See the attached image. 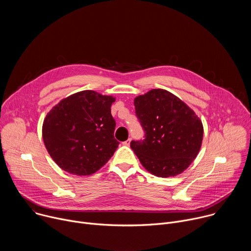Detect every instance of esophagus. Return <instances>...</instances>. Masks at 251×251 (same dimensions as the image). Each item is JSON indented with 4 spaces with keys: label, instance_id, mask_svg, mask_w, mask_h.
Returning <instances> with one entry per match:
<instances>
[{
    "label": "esophagus",
    "instance_id": "34e87169",
    "mask_svg": "<svg viewBox=\"0 0 251 251\" xmlns=\"http://www.w3.org/2000/svg\"><path fill=\"white\" fill-rule=\"evenodd\" d=\"M130 143H131V138H129L127 141H124V142H123V145H125V146H129V145H130Z\"/></svg>",
    "mask_w": 251,
    "mask_h": 251
}]
</instances>
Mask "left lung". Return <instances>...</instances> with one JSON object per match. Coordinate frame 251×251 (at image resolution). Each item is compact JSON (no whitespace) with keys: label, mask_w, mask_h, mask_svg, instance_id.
<instances>
[{"label":"left lung","mask_w":251,"mask_h":251,"mask_svg":"<svg viewBox=\"0 0 251 251\" xmlns=\"http://www.w3.org/2000/svg\"><path fill=\"white\" fill-rule=\"evenodd\" d=\"M137 118L145 131L131 148L149 173L160 177L183 173L201 147L203 127L193 109L165 89H152L134 99Z\"/></svg>","instance_id":"left-lung-1"}]
</instances>
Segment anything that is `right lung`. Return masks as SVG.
I'll use <instances>...</instances> for the list:
<instances>
[{
	"mask_svg": "<svg viewBox=\"0 0 251 251\" xmlns=\"http://www.w3.org/2000/svg\"><path fill=\"white\" fill-rule=\"evenodd\" d=\"M113 96L83 90L60 100L43 124L45 146L63 171L89 176L102 168L116 151Z\"/></svg>",
	"mask_w": 251,
	"mask_h": 251,
	"instance_id": "1",
	"label": "right lung"
}]
</instances>
